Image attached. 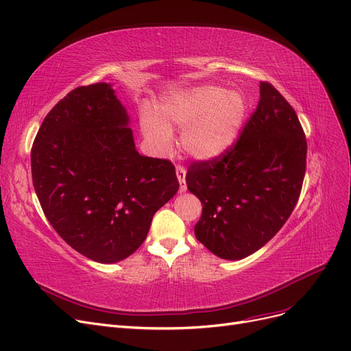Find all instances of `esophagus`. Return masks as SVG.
<instances>
[{"label":"esophagus","mask_w":351,"mask_h":351,"mask_svg":"<svg viewBox=\"0 0 351 351\" xmlns=\"http://www.w3.org/2000/svg\"><path fill=\"white\" fill-rule=\"evenodd\" d=\"M176 173H177V178L180 183V191H186L187 190V184H186V168L183 165H177L176 167Z\"/></svg>","instance_id":"esophagus-1"}]
</instances>
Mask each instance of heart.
Masks as SVG:
<instances>
[{
  "label": "heart",
  "mask_w": 351,
  "mask_h": 351,
  "mask_svg": "<svg viewBox=\"0 0 351 351\" xmlns=\"http://www.w3.org/2000/svg\"><path fill=\"white\" fill-rule=\"evenodd\" d=\"M243 112V99L237 93L224 92L217 86H204L162 102L161 118L145 112L141 128L161 151L171 145V127L186 130L184 149L193 157L213 158L233 143Z\"/></svg>",
  "instance_id": "1"
}]
</instances>
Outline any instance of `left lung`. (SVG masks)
Segmentation results:
<instances>
[{
    "label": "left lung",
    "mask_w": 351,
    "mask_h": 351,
    "mask_svg": "<svg viewBox=\"0 0 351 351\" xmlns=\"http://www.w3.org/2000/svg\"><path fill=\"white\" fill-rule=\"evenodd\" d=\"M239 138L219 156L190 164L187 189L202 202L194 234L221 259L254 254L295 208L306 168V139L295 110L269 82Z\"/></svg>",
    "instance_id": "obj_1"
}]
</instances>
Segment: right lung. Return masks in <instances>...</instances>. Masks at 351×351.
<instances>
[{
	"label": "right lung",
	"instance_id": "right-lung-1",
	"mask_svg": "<svg viewBox=\"0 0 351 351\" xmlns=\"http://www.w3.org/2000/svg\"><path fill=\"white\" fill-rule=\"evenodd\" d=\"M108 83L79 86L49 112L32 147L40 206L62 239L95 262L132 255L180 184L170 160L139 156Z\"/></svg>",
	"mask_w": 351,
	"mask_h": 351
}]
</instances>
